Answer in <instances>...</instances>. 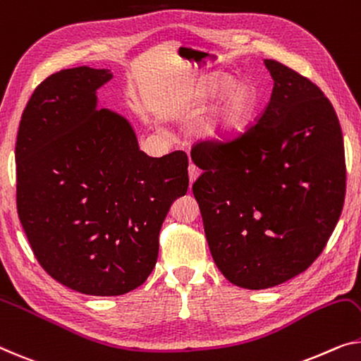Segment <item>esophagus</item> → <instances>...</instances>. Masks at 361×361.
Segmentation results:
<instances>
[{
  "mask_svg": "<svg viewBox=\"0 0 361 361\" xmlns=\"http://www.w3.org/2000/svg\"><path fill=\"white\" fill-rule=\"evenodd\" d=\"M199 173H201V171H199L197 166L190 164V166H188V175H190V181H191V183H195V181L197 180Z\"/></svg>",
  "mask_w": 361,
  "mask_h": 361,
  "instance_id": "1",
  "label": "esophagus"
}]
</instances>
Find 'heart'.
I'll use <instances>...</instances> for the list:
<instances>
[{
    "label": "heart",
    "mask_w": 361,
    "mask_h": 361,
    "mask_svg": "<svg viewBox=\"0 0 361 361\" xmlns=\"http://www.w3.org/2000/svg\"><path fill=\"white\" fill-rule=\"evenodd\" d=\"M217 97L202 125V137L212 146H228L248 131L257 106V89L250 79L215 74L199 85L197 109H206Z\"/></svg>",
    "instance_id": "1"
}]
</instances>
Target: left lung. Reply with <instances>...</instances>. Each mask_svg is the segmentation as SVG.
I'll use <instances>...</instances> for the list:
<instances>
[{
    "label": "left lung",
    "instance_id": "left-lung-1",
    "mask_svg": "<svg viewBox=\"0 0 361 361\" xmlns=\"http://www.w3.org/2000/svg\"><path fill=\"white\" fill-rule=\"evenodd\" d=\"M274 79L256 126L228 146L199 144L192 192L215 266L228 282L264 290L321 255L345 197V154L334 106L310 79L264 60Z\"/></svg>",
    "mask_w": 361,
    "mask_h": 361
}]
</instances>
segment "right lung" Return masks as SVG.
Instances as JSON below:
<instances>
[{"instance_id":"right-lung-1","label":"right lung","mask_w":361,"mask_h":361,"mask_svg":"<svg viewBox=\"0 0 361 361\" xmlns=\"http://www.w3.org/2000/svg\"><path fill=\"white\" fill-rule=\"evenodd\" d=\"M110 69L79 66L34 90L16 142L18 212L40 266L66 287L118 297L146 282L159 233L188 191V157H149L120 113L99 109Z\"/></svg>"}]
</instances>
